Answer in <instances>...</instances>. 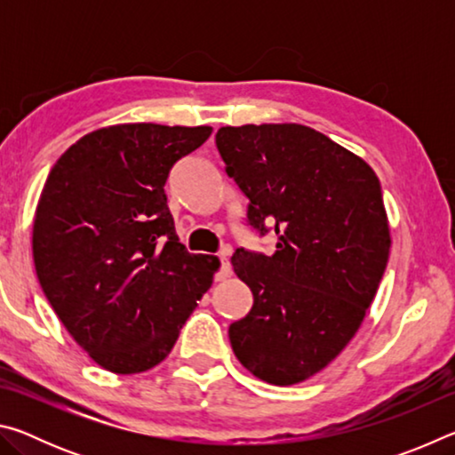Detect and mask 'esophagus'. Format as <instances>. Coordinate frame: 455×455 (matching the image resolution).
<instances>
[{"mask_svg": "<svg viewBox=\"0 0 455 455\" xmlns=\"http://www.w3.org/2000/svg\"><path fill=\"white\" fill-rule=\"evenodd\" d=\"M219 273L214 275V279L217 281H225L227 276H230V273H233V268H230V263H228V259L227 257H219Z\"/></svg>", "mask_w": 455, "mask_h": 455, "instance_id": "obj_1", "label": "esophagus"}]
</instances>
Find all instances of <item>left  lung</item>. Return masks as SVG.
Returning <instances> with one entry per match:
<instances>
[{"label":"left lung","mask_w":455,"mask_h":455,"mask_svg":"<svg viewBox=\"0 0 455 455\" xmlns=\"http://www.w3.org/2000/svg\"><path fill=\"white\" fill-rule=\"evenodd\" d=\"M225 171L249 198L246 222L276 251L236 249L252 309L228 327L236 359L273 385L309 379L357 333L389 259L381 184L365 160L301 124L225 126Z\"/></svg>","instance_id":"1"}]
</instances>
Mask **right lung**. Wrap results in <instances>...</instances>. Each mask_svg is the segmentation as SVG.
<instances>
[{
  "mask_svg": "<svg viewBox=\"0 0 455 455\" xmlns=\"http://www.w3.org/2000/svg\"><path fill=\"white\" fill-rule=\"evenodd\" d=\"M211 126L94 130L53 164L34 219L37 281L74 341L112 373L148 371L211 289L219 259L179 243L164 184Z\"/></svg>",
  "mask_w": 455,
  "mask_h": 455,
  "instance_id": "right-lung-1",
  "label": "right lung"
}]
</instances>
